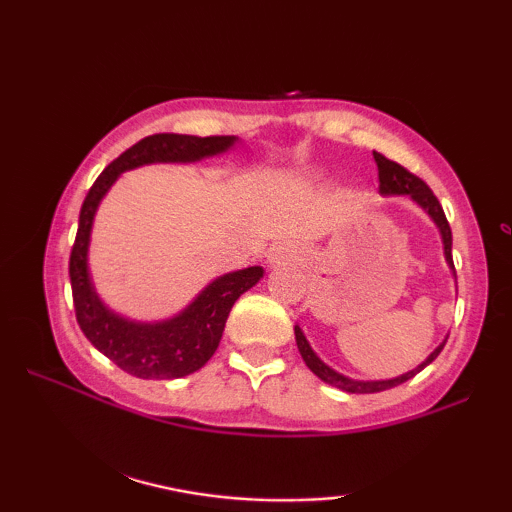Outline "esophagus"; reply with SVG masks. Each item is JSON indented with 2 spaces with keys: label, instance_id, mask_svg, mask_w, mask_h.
Returning <instances> with one entry per match:
<instances>
[{
  "label": "esophagus",
  "instance_id": "obj_1",
  "mask_svg": "<svg viewBox=\"0 0 512 512\" xmlns=\"http://www.w3.org/2000/svg\"><path fill=\"white\" fill-rule=\"evenodd\" d=\"M270 263L272 265H284L289 263V251H286L284 247H275L270 251Z\"/></svg>",
  "mask_w": 512,
  "mask_h": 512
}]
</instances>
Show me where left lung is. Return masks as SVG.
Instances as JSON below:
<instances>
[{
    "label": "left lung",
    "instance_id": "obj_1",
    "mask_svg": "<svg viewBox=\"0 0 512 512\" xmlns=\"http://www.w3.org/2000/svg\"><path fill=\"white\" fill-rule=\"evenodd\" d=\"M375 156V163H377V179H380V191L384 195H410L412 200L417 202V205H422L426 212L433 221H436V226L440 228V235H443V244H445V258L447 263L454 268V261H452V230H450V223L445 219V212L443 207H440V202L436 195L429 186H426V181H422L417 177V174H412L408 167L394 163V160H389L387 156H382V153L373 151ZM296 342H298V349H300V356H303V361L307 363V368L312 370L314 375L321 377V380L331 384V387H338L342 391H349V394H377V391H387L391 387H398V384L408 382L410 377H415L419 370H424L429 363L436 359V356L443 352L445 342L440 345L436 352H433L429 359H426L422 366H417L415 370H410V373H405L401 377H394V380H382V382H356V380H349V377L335 373L333 368H328L324 361L319 359L317 354L312 352L310 342L305 340V335L300 328L296 326Z\"/></svg>",
    "mask_w": 512,
    "mask_h": 512
}]
</instances>
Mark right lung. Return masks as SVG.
I'll use <instances>...</instances> for the list:
<instances>
[{
  "mask_svg": "<svg viewBox=\"0 0 512 512\" xmlns=\"http://www.w3.org/2000/svg\"><path fill=\"white\" fill-rule=\"evenodd\" d=\"M233 144L235 137L230 135L193 137L160 132V135L144 137L142 142L130 146L114 163L104 167L83 200L79 230H76L72 256H69L76 321L83 335L97 347V352H102L128 375L142 377V380H174V377L200 370L219 347L230 307L263 277V268L254 265V268L219 277L195 298L193 305H188L179 317L170 321L135 324L109 312L90 286L86 254L95 209L118 174L125 170L146 163H191V160L226 151Z\"/></svg>",
  "mask_w": 512,
  "mask_h": 512,
  "instance_id": "1",
  "label": "right lung"
}]
</instances>
